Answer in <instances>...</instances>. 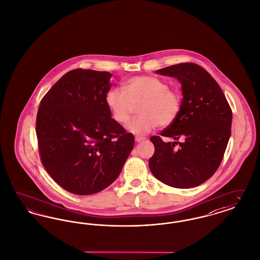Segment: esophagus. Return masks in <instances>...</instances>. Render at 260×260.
<instances>
[{"label": "esophagus", "mask_w": 260, "mask_h": 260, "mask_svg": "<svg viewBox=\"0 0 260 260\" xmlns=\"http://www.w3.org/2000/svg\"><path fill=\"white\" fill-rule=\"evenodd\" d=\"M144 139H145V137H142V136H136V142H141V141H143Z\"/></svg>", "instance_id": "1"}]
</instances>
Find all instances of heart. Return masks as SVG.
Instances as JSON below:
<instances>
[{"mask_svg":"<svg viewBox=\"0 0 260 260\" xmlns=\"http://www.w3.org/2000/svg\"><path fill=\"white\" fill-rule=\"evenodd\" d=\"M105 103L112 118L124 124L138 105V116L127 125L137 136H144L158 124L168 126L174 123L181 109V95L177 89L169 87L166 81L154 76H136L124 81L121 87L109 89Z\"/></svg>","mask_w":260,"mask_h":260,"instance_id":"1","label":"heart"}]
</instances>
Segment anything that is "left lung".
Masks as SVG:
<instances>
[{"mask_svg": "<svg viewBox=\"0 0 260 260\" xmlns=\"http://www.w3.org/2000/svg\"><path fill=\"white\" fill-rule=\"evenodd\" d=\"M156 73L176 78L183 99L174 123L161 136L150 138L155 146L150 171L167 185L196 187L210 178L221 164L231 136L232 110L216 81L195 63H179ZM162 136L175 141L165 143ZM179 139L181 143L177 142Z\"/></svg>", "mask_w": 260, "mask_h": 260, "instance_id": "obj_1", "label": "left lung"}]
</instances>
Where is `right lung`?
<instances>
[{
	"instance_id": "add662e5",
	"label": "right lung",
	"mask_w": 260,
	"mask_h": 260,
	"mask_svg": "<svg viewBox=\"0 0 260 260\" xmlns=\"http://www.w3.org/2000/svg\"><path fill=\"white\" fill-rule=\"evenodd\" d=\"M111 73L75 69L41 100L38 148L52 179L76 195L112 184L135 146V136L111 118L105 94Z\"/></svg>"
}]
</instances>
